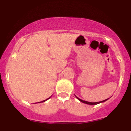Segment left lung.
I'll list each match as a JSON object with an SVG mask.
<instances>
[{
    "label": "left lung",
    "instance_id": "8db88e82",
    "mask_svg": "<svg viewBox=\"0 0 131 131\" xmlns=\"http://www.w3.org/2000/svg\"><path fill=\"white\" fill-rule=\"evenodd\" d=\"M75 96H76V95H75ZM76 97L78 99V100H79V101L81 102H82V103H85V104H88V105H94L99 104V103H103V102H105V101H106V100H108V99H105V100H102V101H101V102H89L85 101V100H81V99H79V98H78V97H76Z\"/></svg>",
    "mask_w": 131,
    "mask_h": 131
}]
</instances>
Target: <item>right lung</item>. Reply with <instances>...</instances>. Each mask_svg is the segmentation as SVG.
<instances>
[{"instance_id":"1","label":"right lung","mask_w":131,"mask_h":131,"mask_svg":"<svg viewBox=\"0 0 131 131\" xmlns=\"http://www.w3.org/2000/svg\"><path fill=\"white\" fill-rule=\"evenodd\" d=\"M50 97H49V98H48L47 99H46V100H43V101H42V102H38V103H41V102H46V100H48V99H50Z\"/></svg>"}]
</instances>
